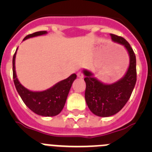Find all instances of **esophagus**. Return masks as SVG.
Wrapping results in <instances>:
<instances>
[{
  "instance_id": "1",
  "label": "esophagus",
  "mask_w": 152,
  "mask_h": 152,
  "mask_svg": "<svg viewBox=\"0 0 152 152\" xmlns=\"http://www.w3.org/2000/svg\"><path fill=\"white\" fill-rule=\"evenodd\" d=\"M77 76L78 77H80V78H83V77H84V75H83V73H81V72H78V73L77 74Z\"/></svg>"
}]
</instances>
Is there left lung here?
Masks as SVG:
<instances>
[{"mask_svg":"<svg viewBox=\"0 0 152 152\" xmlns=\"http://www.w3.org/2000/svg\"><path fill=\"white\" fill-rule=\"evenodd\" d=\"M113 42L123 45L129 56V65L126 75L116 82L107 84L94 77L84 69L85 100L90 110L96 116L108 117L123 109L130 98L136 83V58L129 43L124 38L110 34Z\"/></svg>","mask_w":152,"mask_h":152,"instance_id":"left-lung-1","label":"left lung"}]
</instances>
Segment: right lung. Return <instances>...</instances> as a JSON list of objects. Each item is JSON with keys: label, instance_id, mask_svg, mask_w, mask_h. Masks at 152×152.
Segmentation results:
<instances>
[{"label": "right lung", "instance_id": "add662e5", "mask_svg": "<svg viewBox=\"0 0 152 152\" xmlns=\"http://www.w3.org/2000/svg\"><path fill=\"white\" fill-rule=\"evenodd\" d=\"M46 31L36 32L33 34L26 36L23 40L35 36L46 34ZM16 52L13 57V77L14 85L17 92L20 96L23 103L29 109L36 113L42 116H54L59 114L62 110L68 93H69L72 83L76 79L77 75L72 74L71 76L64 80H61L53 87L43 91H31L24 88L20 83L16 75L15 71V58Z\"/></svg>", "mask_w": 152, "mask_h": 152}]
</instances>
